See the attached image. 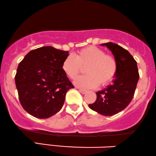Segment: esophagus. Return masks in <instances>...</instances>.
Masks as SVG:
<instances>
[{"label":"esophagus","instance_id":"obj_1","mask_svg":"<svg viewBox=\"0 0 156 156\" xmlns=\"http://www.w3.org/2000/svg\"><path fill=\"white\" fill-rule=\"evenodd\" d=\"M79 91H80L82 94H85V93H87V90H83V89H79Z\"/></svg>","mask_w":156,"mask_h":156}]
</instances>
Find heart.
I'll list each match as a JSON object with an SVG mask.
<instances>
[{
	"instance_id": "b5f03b06",
	"label": "heart",
	"mask_w": 156,
	"mask_h": 156,
	"mask_svg": "<svg viewBox=\"0 0 156 156\" xmlns=\"http://www.w3.org/2000/svg\"><path fill=\"white\" fill-rule=\"evenodd\" d=\"M87 75L79 76L74 85L82 88H93L98 85L109 83L118 71V62L114 56L106 54L104 49L95 46H90L79 50L73 55L67 56L62 63V69L65 74L74 80L85 67Z\"/></svg>"
}]
</instances>
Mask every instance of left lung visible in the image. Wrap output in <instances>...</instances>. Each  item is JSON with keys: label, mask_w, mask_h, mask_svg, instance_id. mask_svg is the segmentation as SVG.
Masks as SVG:
<instances>
[{"label": "left lung", "mask_w": 156, "mask_h": 156, "mask_svg": "<svg viewBox=\"0 0 156 156\" xmlns=\"http://www.w3.org/2000/svg\"><path fill=\"white\" fill-rule=\"evenodd\" d=\"M110 49L118 62V71L112 85L96 93L97 98L89 107L104 115L112 116L123 110L132 100L140 74L136 61L129 51L112 42L101 44Z\"/></svg>", "instance_id": "1"}]
</instances>
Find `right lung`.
Returning a JSON list of instances; mask_svg holds the SVG:
<instances>
[{"label":"right lung","instance_id":"obj_1","mask_svg":"<svg viewBox=\"0 0 156 156\" xmlns=\"http://www.w3.org/2000/svg\"><path fill=\"white\" fill-rule=\"evenodd\" d=\"M68 51L50 47L31 50L20 62L15 75L18 96L23 109L35 118H48L63 107L74 85L62 69Z\"/></svg>","mask_w":156,"mask_h":156}]
</instances>
